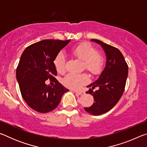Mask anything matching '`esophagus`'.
I'll return each instance as SVG.
<instances>
[{"label":"esophagus","mask_w":147,"mask_h":147,"mask_svg":"<svg viewBox=\"0 0 147 147\" xmlns=\"http://www.w3.org/2000/svg\"><path fill=\"white\" fill-rule=\"evenodd\" d=\"M73 91L74 92V93H76V94H80V95H82V94H84V91H76V90H73Z\"/></svg>","instance_id":"1"}]
</instances>
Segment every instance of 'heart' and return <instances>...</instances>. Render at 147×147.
Masks as SVG:
<instances>
[{
    "mask_svg": "<svg viewBox=\"0 0 147 147\" xmlns=\"http://www.w3.org/2000/svg\"><path fill=\"white\" fill-rule=\"evenodd\" d=\"M71 53L79 59L84 61L83 67L93 76H98L102 73L105 65V59L95 47L88 42H84L71 50ZM54 64L57 72L62 74L65 71V59L61 53L56 56ZM89 80L86 73L68 74L63 79V84L69 89H78Z\"/></svg>",
    "mask_w": 147,
    "mask_h": 147,
    "instance_id": "obj_1",
    "label": "heart"
}]
</instances>
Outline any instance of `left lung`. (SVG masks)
<instances>
[{
    "label": "left lung",
    "mask_w": 147,
    "mask_h": 147,
    "mask_svg": "<svg viewBox=\"0 0 147 147\" xmlns=\"http://www.w3.org/2000/svg\"><path fill=\"white\" fill-rule=\"evenodd\" d=\"M92 41L101 45L105 51L107 60L106 65L98 79L93 84L86 93L92 94L94 103L88 108H84L87 112L93 115L105 113L116 105L120 100L125 88L128 74V66L123 54L118 49L98 39ZM98 86V90H92Z\"/></svg>",
    "instance_id": "obj_1"
}]
</instances>
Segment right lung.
<instances>
[{
    "label": "right lung",
    "mask_w": 147,
    "mask_h": 147,
    "mask_svg": "<svg viewBox=\"0 0 147 147\" xmlns=\"http://www.w3.org/2000/svg\"><path fill=\"white\" fill-rule=\"evenodd\" d=\"M69 41L45 39L27 47L21 56L16 77L21 95L26 103L39 113L54 110L62 95L69 91L55 78L57 71L54 60ZM48 79L54 86L46 85Z\"/></svg>",
    "instance_id": "1"
}]
</instances>
